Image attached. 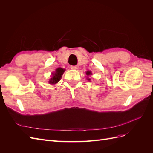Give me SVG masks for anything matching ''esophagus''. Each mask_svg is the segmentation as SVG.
Instances as JSON below:
<instances>
[{
	"instance_id": "1",
	"label": "esophagus",
	"mask_w": 153,
	"mask_h": 153,
	"mask_svg": "<svg viewBox=\"0 0 153 153\" xmlns=\"http://www.w3.org/2000/svg\"><path fill=\"white\" fill-rule=\"evenodd\" d=\"M70 68L72 69H77V66H71Z\"/></svg>"
}]
</instances>
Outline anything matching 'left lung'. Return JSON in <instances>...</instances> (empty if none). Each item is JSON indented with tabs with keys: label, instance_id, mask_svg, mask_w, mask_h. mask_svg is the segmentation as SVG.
Returning a JSON list of instances; mask_svg holds the SVG:
<instances>
[{
	"label": "left lung",
	"instance_id": "obj_1",
	"mask_svg": "<svg viewBox=\"0 0 153 153\" xmlns=\"http://www.w3.org/2000/svg\"><path fill=\"white\" fill-rule=\"evenodd\" d=\"M86 74H87V75H91V71H87V72H86ZM88 80H90V78H88Z\"/></svg>",
	"mask_w": 153,
	"mask_h": 153
}]
</instances>
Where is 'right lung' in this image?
<instances>
[{"label": "right lung", "mask_w": 153, "mask_h": 153, "mask_svg": "<svg viewBox=\"0 0 153 153\" xmlns=\"http://www.w3.org/2000/svg\"><path fill=\"white\" fill-rule=\"evenodd\" d=\"M65 69H62L61 68H58L56 70H55V72L53 74V76L51 78L50 80L49 81V83L50 84H57L59 81L61 80V76L62 75V74L64 73Z\"/></svg>", "instance_id": "1"}]
</instances>
